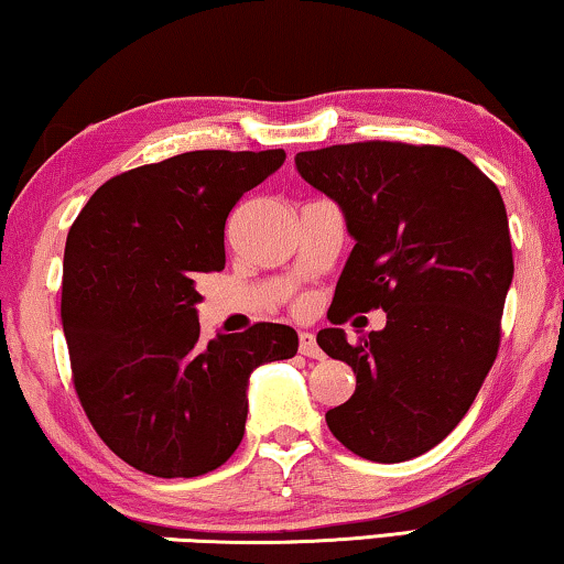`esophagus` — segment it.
Instances as JSON below:
<instances>
[{
	"label": "esophagus",
	"instance_id": "esophagus-1",
	"mask_svg": "<svg viewBox=\"0 0 564 564\" xmlns=\"http://www.w3.org/2000/svg\"><path fill=\"white\" fill-rule=\"evenodd\" d=\"M300 354H303V357H311V359H323V349L318 346V341H315V336L313 334H307V330H303V334H300Z\"/></svg>",
	"mask_w": 564,
	"mask_h": 564
}]
</instances>
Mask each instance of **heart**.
I'll return each mask as SVG.
<instances>
[{
  "instance_id": "1",
  "label": "heart",
  "mask_w": 564,
  "mask_h": 564,
  "mask_svg": "<svg viewBox=\"0 0 564 564\" xmlns=\"http://www.w3.org/2000/svg\"><path fill=\"white\" fill-rule=\"evenodd\" d=\"M305 307H307V300H300V303H297V311H305Z\"/></svg>"
}]
</instances>
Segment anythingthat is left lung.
Masks as SVG:
<instances>
[{
  "label": "left lung",
  "instance_id": "left-lung-1",
  "mask_svg": "<svg viewBox=\"0 0 564 564\" xmlns=\"http://www.w3.org/2000/svg\"><path fill=\"white\" fill-rule=\"evenodd\" d=\"M300 176L341 207L354 249L318 346L357 375L330 408L338 442L372 462H405L452 434L500 346L513 280L503 197L444 145L365 141L303 151ZM382 306V332L349 345L337 326ZM330 315V313H328Z\"/></svg>",
  "mask_w": 564,
  "mask_h": 564
}]
</instances>
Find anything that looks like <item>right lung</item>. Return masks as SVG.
Wrapping results in <instances>:
<instances>
[{"label": "right lung", "mask_w": 564, "mask_h": 564, "mask_svg": "<svg viewBox=\"0 0 564 564\" xmlns=\"http://www.w3.org/2000/svg\"><path fill=\"white\" fill-rule=\"evenodd\" d=\"M284 151H189L105 182L66 238L61 321L99 438L153 477H197L238 449L246 388L297 354L295 328L253 323L199 341L197 280L226 267L234 205Z\"/></svg>", "instance_id": "1"}]
</instances>
